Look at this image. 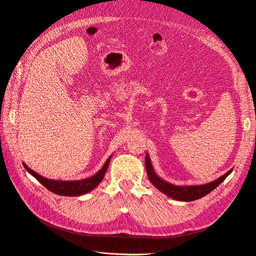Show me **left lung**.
<instances>
[{"label": "left lung", "mask_w": 256, "mask_h": 256, "mask_svg": "<svg viewBox=\"0 0 256 256\" xmlns=\"http://www.w3.org/2000/svg\"><path fill=\"white\" fill-rule=\"evenodd\" d=\"M145 168H146L147 176H148L150 182L154 186V187L162 193H164L166 196L177 200H182V202H190V200H196L205 196L206 194H208V193H210L214 189L218 187V186L232 173V171H233V168H230L228 172L219 177L218 180L205 184L176 186L171 182H166L164 180H162V178H160L156 174V172L154 171V168H152L148 154H146V157H145Z\"/></svg>", "instance_id": "8db88e82"}]
</instances>
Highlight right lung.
Here are the masks:
<instances>
[{
    "mask_svg": "<svg viewBox=\"0 0 256 256\" xmlns=\"http://www.w3.org/2000/svg\"><path fill=\"white\" fill-rule=\"evenodd\" d=\"M111 158H112V154L106 159L102 168H100L95 175L85 178V180H48V178L40 175L35 171H33L32 168H30L24 162H23V166H24L26 171L30 175L34 176L42 186H44V187L48 190H50L51 192L56 193V194L64 196H79L92 191V189H95L97 186L102 182L108 170V166H109Z\"/></svg>",
    "mask_w": 256,
    "mask_h": 256,
    "instance_id": "obj_1",
    "label": "right lung"
}]
</instances>
